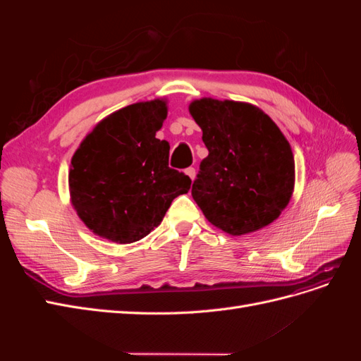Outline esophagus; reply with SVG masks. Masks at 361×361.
I'll return each instance as SVG.
<instances>
[{
	"label": "esophagus",
	"mask_w": 361,
	"mask_h": 361,
	"mask_svg": "<svg viewBox=\"0 0 361 361\" xmlns=\"http://www.w3.org/2000/svg\"><path fill=\"white\" fill-rule=\"evenodd\" d=\"M185 173H187V176H188L191 180H194V178H195V169H194V167H188L187 170H185Z\"/></svg>",
	"instance_id": "esophagus-1"
}]
</instances>
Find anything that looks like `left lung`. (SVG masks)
<instances>
[{
  "label": "left lung",
  "mask_w": 361,
  "mask_h": 361,
  "mask_svg": "<svg viewBox=\"0 0 361 361\" xmlns=\"http://www.w3.org/2000/svg\"><path fill=\"white\" fill-rule=\"evenodd\" d=\"M190 113L209 150L191 190L207 221L241 236L277 220L295 183L293 154L279 126L245 102L203 97Z\"/></svg>",
  "instance_id": "1"
}]
</instances>
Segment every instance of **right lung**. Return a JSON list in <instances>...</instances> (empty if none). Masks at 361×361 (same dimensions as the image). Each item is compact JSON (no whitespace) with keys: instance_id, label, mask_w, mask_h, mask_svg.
I'll use <instances>...</instances> for the list:
<instances>
[{"instance_id":"1","label":"right lung","mask_w":361,"mask_h":361,"mask_svg":"<svg viewBox=\"0 0 361 361\" xmlns=\"http://www.w3.org/2000/svg\"><path fill=\"white\" fill-rule=\"evenodd\" d=\"M167 102L128 105L97 123L72 157L71 202L90 231L118 244L147 236L191 179L169 167L170 145L157 138Z\"/></svg>"}]
</instances>
